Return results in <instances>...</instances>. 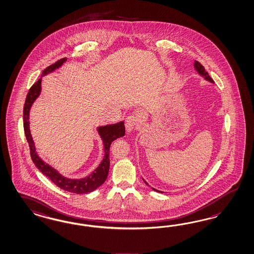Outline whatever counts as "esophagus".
<instances>
[{"label":"esophagus","mask_w":254,"mask_h":254,"mask_svg":"<svg viewBox=\"0 0 254 254\" xmlns=\"http://www.w3.org/2000/svg\"><path fill=\"white\" fill-rule=\"evenodd\" d=\"M140 121V117L137 114H130V116L127 117L125 120V128L127 131H132L135 129L136 125Z\"/></svg>","instance_id":"34e87169"}]
</instances>
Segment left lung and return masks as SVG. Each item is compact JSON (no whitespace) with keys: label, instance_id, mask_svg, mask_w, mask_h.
I'll list each match as a JSON object with an SVG mask.
<instances>
[{"label":"left lung","instance_id":"obj_1","mask_svg":"<svg viewBox=\"0 0 254 254\" xmlns=\"http://www.w3.org/2000/svg\"><path fill=\"white\" fill-rule=\"evenodd\" d=\"M194 65H195V68H196V71L199 73L200 75H202L203 77H204L206 80H210V82H213V80L210 78L209 73L207 72V71L205 70V67H204V66H203V65L198 62V61H195V64H194ZM144 182H145V184L147 185V183H146L145 180H144ZM154 190H155V189H154Z\"/></svg>","mask_w":254,"mask_h":254}]
</instances>
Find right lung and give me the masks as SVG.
<instances>
[{"mask_svg": "<svg viewBox=\"0 0 254 254\" xmlns=\"http://www.w3.org/2000/svg\"><path fill=\"white\" fill-rule=\"evenodd\" d=\"M66 60V58H61L58 60L56 63L47 66L44 71L42 72L43 76L46 75L47 73L52 72L56 68L59 67ZM41 81L42 78H40L36 82L30 87L29 93L27 94L26 101L24 105V110H23V125H24V131L25 135L27 138V141L29 143V151H30V157L31 160L34 162L37 168L47 176L55 185H57L58 188H60L65 191L75 193V194H86L94 191L97 188H99L104 182L106 181L109 170V147L111 143L117 139V138L124 136L125 133V127L124 123L122 122L120 124H113V125H107L98 128L99 134L103 139L104 146H105V159L103 160L101 164L94 171V173L90 174L88 177L80 180H72L67 179L63 177L61 174H58V172L53 169L51 166L46 164L44 161L41 160L36 151L35 146L33 144V140L30 135V131L29 128V109L32 105V103L38 97L41 92Z\"/></svg>", "mask_w": 254, "mask_h": 254, "instance_id": "1", "label": "right lung"}]
</instances>
